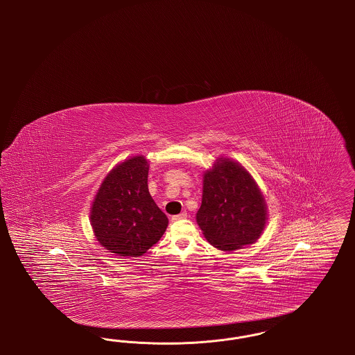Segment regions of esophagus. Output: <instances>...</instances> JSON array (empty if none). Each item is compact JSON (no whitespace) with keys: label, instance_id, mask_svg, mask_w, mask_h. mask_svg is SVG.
Instances as JSON below:
<instances>
[{"label":"esophagus","instance_id":"esophagus-1","mask_svg":"<svg viewBox=\"0 0 355 355\" xmlns=\"http://www.w3.org/2000/svg\"><path fill=\"white\" fill-rule=\"evenodd\" d=\"M186 217H187V214H186L185 211H182V213L177 214V216H173V217H171V220H184Z\"/></svg>","mask_w":355,"mask_h":355}]
</instances>
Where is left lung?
Here are the masks:
<instances>
[{
    "label": "left lung",
    "mask_w": 355,
    "mask_h": 355,
    "mask_svg": "<svg viewBox=\"0 0 355 355\" xmlns=\"http://www.w3.org/2000/svg\"><path fill=\"white\" fill-rule=\"evenodd\" d=\"M196 220L211 246L234 252L263 233L268 205L248 170L232 158L218 157L203 173L202 203Z\"/></svg>",
    "instance_id": "obj_1"
}]
</instances>
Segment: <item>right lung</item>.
<instances>
[{"label":"right lung","instance_id":"1","mask_svg":"<svg viewBox=\"0 0 355 355\" xmlns=\"http://www.w3.org/2000/svg\"><path fill=\"white\" fill-rule=\"evenodd\" d=\"M149 161L133 155L110 170L98 187L90 225L98 243L119 257H141L164 236L169 220L148 187Z\"/></svg>","mask_w":355,"mask_h":355}]
</instances>
